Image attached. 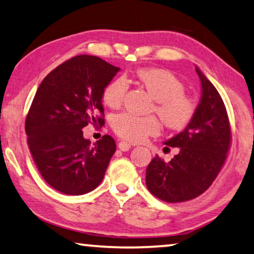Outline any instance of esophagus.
Here are the masks:
<instances>
[{"label":"esophagus","instance_id":"1","mask_svg":"<svg viewBox=\"0 0 254 254\" xmlns=\"http://www.w3.org/2000/svg\"><path fill=\"white\" fill-rule=\"evenodd\" d=\"M119 148H120V150H122V151H127L128 149L131 148V144L127 141H121L119 143Z\"/></svg>","mask_w":254,"mask_h":254}]
</instances>
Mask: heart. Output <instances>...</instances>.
Listing matches in <instances>:
<instances>
[{"mask_svg":"<svg viewBox=\"0 0 254 254\" xmlns=\"http://www.w3.org/2000/svg\"><path fill=\"white\" fill-rule=\"evenodd\" d=\"M135 78L155 99V111L163 122L171 128H182L192 120L195 104L184 94L183 82L170 71L162 69H141ZM128 89L124 76H118L107 84L103 91V99L107 106L118 108L122 105ZM116 134L130 142H141L149 135L160 131V123L154 115L138 116L128 112L116 114L112 121Z\"/></svg>","mask_w":254,"mask_h":254,"instance_id":"1","label":"heart"}]
</instances>
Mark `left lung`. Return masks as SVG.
Wrapping results in <instances>:
<instances>
[{"instance_id":"1","label":"left lung","mask_w":254,"mask_h":254,"mask_svg":"<svg viewBox=\"0 0 254 254\" xmlns=\"http://www.w3.org/2000/svg\"><path fill=\"white\" fill-rule=\"evenodd\" d=\"M202 96L189 126L165 144L178 147L168 163L157 156L148 165L146 184L156 198L171 203L192 200L208 190L223 167L232 132L219 92L198 67Z\"/></svg>"}]
</instances>
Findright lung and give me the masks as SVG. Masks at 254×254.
I'll return each mask as SVG.
<instances>
[{
    "instance_id": "add662e5",
    "label": "right lung",
    "mask_w": 254,
    "mask_h": 254,
    "mask_svg": "<svg viewBox=\"0 0 254 254\" xmlns=\"http://www.w3.org/2000/svg\"><path fill=\"white\" fill-rule=\"evenodd\" d=\"M119 71L97 56L78 55L51 71L36 91L25 124L28 147L59 192L81 195L104 179L116 143L105 134L92 146L82 128L105 124L103 91Z\"/></svg>"
}]
</instances>
